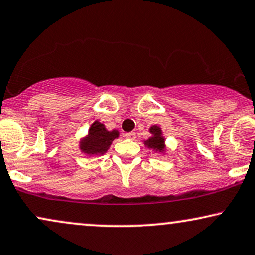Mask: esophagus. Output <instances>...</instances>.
<instances>
[{
    "label": "esophagus",
    "instance_id": "1",
    "mask_svg": "<svg viewBox=\"0 0 255 255\" xmlns=\"http://www.w3.org/2000/svg\"><path fill=\"white\" fill-rule=\"evenodd\" d=\"M125 138H128V139H134L135 138V133L134 132H128V133H125Z\"/></svg>",
    "mask_w": 255,
    "mask_h": 255
}]
</instances>
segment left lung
Here are the masks:
<instances>
[{"label": "left lung", "instance_id": "obj_1", "mask_svg": "<svg viewBox=\"0 0 255 255\" xmlns=\"http://www.w3.org/2000/svg\"><path fill=\"white\" fill-rule=\"evenodd\" d=\"M151 137L147 140H144V145L150 150L157 152V153L164 154L166 152V145H165V138L163 137V131L159 125H152L150 127Z\"/></svg>", "mask_w": 255, "mask_h": 255}]
</instances>
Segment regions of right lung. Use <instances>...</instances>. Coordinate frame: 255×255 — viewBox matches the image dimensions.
I'll list each match as a JSON object with an SVG mask.
<instances>
[{
  "label": "right lung",
  "mask_w": 255,
  "mask_h": 255,
  "mask_svg": "<svg viewBox=\"0 0 255 255\" xmlns=\"http://www.w3.org/2000/svg\"><path fill=\"white\" fill-rule=\"evenodd\" d=\"M120 137L118 130L108 131L103 123L95 121L89 128L88 134L79 140V150L87 156H102L107 153L116 138Z\"/></svg>",
  "instance_id": "obj_1"
}]
</instances>
